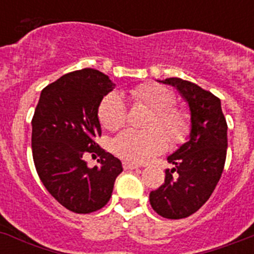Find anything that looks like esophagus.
I'll return each instance as SVG.
<instances>
[{
    "instance_id": "34e87169",
    "label": "esophagus",
    "mask_w": 254,
    "mask_h": 254,
    "mask_svg": "<svg viewBox=\"0 0 254 254\" xmlns=\"http://www.w3.org/2000/svg\"><path fill=\"white\" fill-rule=\"evenodd\" d=\"M123 167H124L125 170H135V169H139V165L136 164H133V162H127V161H125V162H123Z\"/></svg>"
}]
</instances>
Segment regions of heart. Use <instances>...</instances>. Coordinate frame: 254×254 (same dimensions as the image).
Returning a JSON list of instances; mask_svg holds the SVG:
<instances>
[{
  "instance_id": "heart-1",
  "label": "heart",
  "mask_w": 254,
  "mask_h": 254,
  "mask_svg": "<svg viewBox=\"0 0 254 254\" xmlns=\"http://www.w3.org/2000/svg\"><path fill=\"white\" fill-rule=\"evenodd\" d=\"M129 94L136 105L151 111L145 123L148 129L121 131L112 140V151L116 156L134 164H143L167 148V135L174 144L184 142L190 130V116L187 110L174 106L175 97L171 90L156 83H145L133 88ZM98 119L110 131L124 127L127 121L124 100L118 93L103 97L98 106Z\"/></svg>"
}]
</instances>
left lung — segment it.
<instances>
[{"instance_id":"1","label":"left lung","mask_w":254,"mask_h":254,"mask_svg":"<svg viewBox=\"0 0 254 254\" xmlns=\"http://www.w3.org/2000/svg\"><path fill=\"white\" fill-rule=\"evenodd\" d=\"M165 84L179 90L190 110L189 140L167 157L174 167L165 183L149 193L152 208L165 219H184L206 203L221 178L228 148V124L221 101L208 90L180 78Z\"/></svg>"}]
</instances>
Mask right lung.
<instances>
[{"label":"right lung","instance_id":"1","mask_svg":"<svg viewBox=\"0 0 254 254\" xmlns=\"http://www.w3.org/2000/svg\"><path fill=\"white\" fill-rule=\"evenodd\" d=\"M115 84L107 75L83 69L43 88L32 119V152L39 179L50 194L75 213L101 209L123 171L119 158L96 143L101 136L98 106ZM97 153L98 167L82 156Z\"/></svg>","mask_w":254,"mask_h":254}]
</instances>
